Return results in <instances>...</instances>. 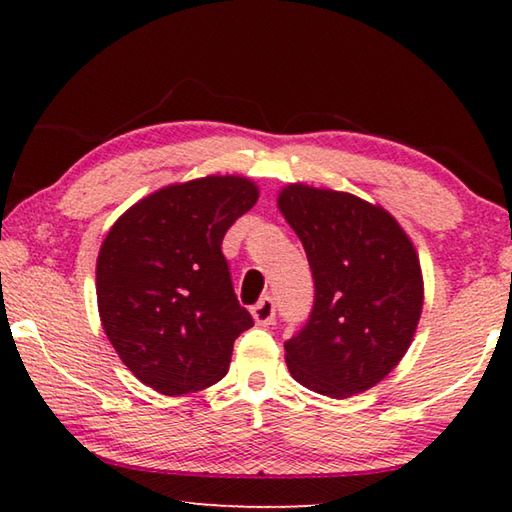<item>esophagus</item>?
I'll return each instance as SVG.
<instances>
[{
  "label": "esophagus",
  "mask_w": 512,
  "mask_h": 512,
  "mask_svg": "<svg viewBox=\"0 0 512 512\" xmlns=\"http://www.w3.org/2000/svg\"><path fill=\"white\" fill-rule=\"evenodd\" d=\"M250 314H253L257 325H271L275 320V302H273V298L266 296V298L259 300L257 305L250 309Z\"/></svg>",
  "instance_id": "34e87169"
}]
</instances>
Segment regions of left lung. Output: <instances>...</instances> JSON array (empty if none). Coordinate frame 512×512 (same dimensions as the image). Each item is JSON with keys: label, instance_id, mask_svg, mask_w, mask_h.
Instances as JSON below:
<instances>
[{"label": "left lung", "instance_id": "left-lung-1", "mask_svg": "<svg viewBox=\"0 0 512 512\" xmlns=\"http://www.w3.org/2000/svg\"><path fill=\"white\" fill-rule=\"evenodd\" d=\"M305 248L316 300L309 323L284 343L291 377L345 400L377 386L413 343L424 305L420 257L379 203L289 183L277 194Z\"/></svg>", "mask_w": 512, "mask_h": 512}]
</instances>
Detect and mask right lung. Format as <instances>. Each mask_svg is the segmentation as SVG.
Instances as JSON below:
<instances>
[{
    "label": "right lung",
    "instance_id": "add662e5",
    "mask_svg": "<svg viewBox=\"0 0 512 512\" xmlns=\"http://www.w3.org/2000/svg\"><path fill=\"white\" fill-rule=\"evenodd\" d=\"M255 180L212 173L144 196L112 223L97 257L101 327L124 366L162 395L223 379L253 327L221 241L257 203Z\"/></svg>",
    "mask_w": 512,
    "mask_h": 512
}]
</instances>
